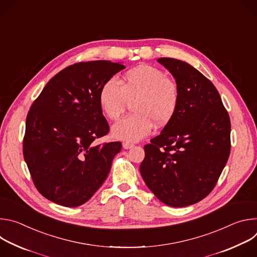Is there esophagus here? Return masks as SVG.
Here are the masks:
<instances>
[{"mask_svg": "<svg viewBox=\"0 0 257 257\" xmlns=\"http://www.w3.org/2000/svg\"><path fill=\"white\" fill-rule=\"evenodd\" d=\"M134 146V144H132V143H129V142H124L123 143V149H125V150H129V149H132Z\"/></svg>", "mask_w": 257, "mask_h": 257, "instance_id": "obj_1", "label": "esophagus"}]
</instances>
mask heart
Instances as JSON below:
<instances>
[{"mask_svg": "<svg viewBox=\"0 0 257 257\" xmlns=\"http://www.w3.org/2000/svg\"><path fill=\"white\" fill-rule=\"evenodd\" d=\"M133 101V115L123 118L112 129L115 138L128 142L150 135L154 123L165 126L174 118L180 101L179 86L163 70L140 65L125 73L121 85L115 78H109L98 92L101 111L112 121H117L128 102Z\"/></svg>", "mask_w": 257, "mask_h": 257, "instance_id": "heart-1", "label": "heart"}]
</instances>
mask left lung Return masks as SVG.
Returning a JSON list of instances; mask_svg holds the SVG:
<instances>
[{"mask_svg": "<svg viewBox=\"0 0 257 257\" xmlns=\"http://www.w3.org/2000/svg\"><path fill=\"white\" fill-rule=\"evenodd\" d=\"M176 79L180 101L174 118L144 146L140 173L159 200L194 204L214 188L230 156L231 122L218 91L191 65L160 58Z\"/></svg>", "mask_w": 257, "mask_h": 257, "instance_id": "8db88e82", "label": "left lung"}]
</instances>
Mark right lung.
Wrapping results in <instances>:
<instances>
[{
	"label": "right lung",
	"instance_id": "1",
	"mask_svg": "<svg viewBox=\"0 0 257 257\" xmlns=\"http://www.w3.org/2000/svg\"><path fill=\"white\" fill-rule=\"evenodd\" d=\"M124 68L111 61L71 65L56 74L31 104L23 157L34 186L47 199L79 206L106 179L122 143H94L109 131L98 92Z\"/></svg>",
	"mask_w": 257,
	"mask_h": 257
}]
</instances>
